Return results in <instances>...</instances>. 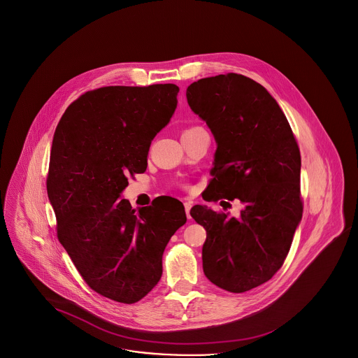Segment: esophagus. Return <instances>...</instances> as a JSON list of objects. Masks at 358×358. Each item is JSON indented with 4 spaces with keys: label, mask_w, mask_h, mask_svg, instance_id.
Here are the masks:
<instances>
[{
    "label": "esophagus",
    "mask_w": 358,
    "mask_h": 358,
    "mask_svg": "<svg viewBox=\"0 0 358 358\" xmlns=\"http://www.w3.org/2000/svg\"><path fill=\"white\" fill-rule=\"evenodd\" d=\"M183 205H185V210H186V215H187V218L188 220H189V218H191V215H189V210H191V206H192V203H191V202H187V201H186V202H185Z\"/></svg>",
    "instance_id": "esophagus-1"
}]
</instances>
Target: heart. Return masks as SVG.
I'll return each mask as SVG.
<instances>
[{"label": "heart", "mask_w": 358, "mask_h": 358, "mask_svg": "<svg viewBox=\"0 0 358 358\" xmlns=\"http://www.w3.org/2000/svg\"><path fill=\"white\" fill-rule=\"evenodd\" d=\"M191 129H192V128H191Z\"/></svg>", "instance_id": "1"}]
</instances>
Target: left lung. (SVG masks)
<instances>
[{"instance_id": "left-lung-1", "label": "left lung", "mask_w": 358, "mask_h": 358, "mask_svg": "<svg viewBox=\"0 0 358 358\" xmlns=\"http://www.w3.org/2000/svg\"><path fill=\"white\" fill-rule=\"evenodd\" d=\"M186 95L217 141L206 201L238 199L244 206L237 218L191 208L206 229L203 272L217 287L240 294L272 279L289 252L303 214L301 151L275 98L248 76L203 78Z\"/></svg>"}]
</instances>
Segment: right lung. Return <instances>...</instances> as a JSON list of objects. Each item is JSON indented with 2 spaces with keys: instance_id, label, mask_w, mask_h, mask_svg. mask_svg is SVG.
<instances>
[{
  "instance_id": "add662e5",
  "label": "right lung",
  "mask_w": 358,
  "mask_h": 358,
  "mask_svg": "<svg viewBox=\"0 0 358 358\" xmlns=\"http://www.w3.org/2000/svg\"><path fill=\"white\" fill-rule=\"evenodd\" d=\"M178 93L172 83L99 87L67 108L54 134L47 192L57 238L86 284L112 301L132 304L151 291L166 246L187 221L178 199L138 211L118 199L128 176L147 170Z\"/></svg>"
}]
</instances>
